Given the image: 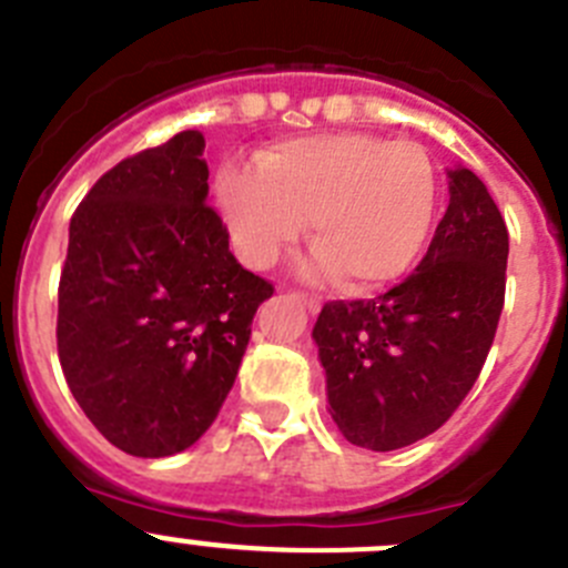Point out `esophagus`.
I'll return each instance as SVG.
<instances>
[{
    "label": "esophagus",
    "mask_w": 568,
    "mask_h": 568,
    "mask_svg": "<svg viewBox=\"0 0 568 568\" xmlns=\"http://www.w3.org/2000/svg\"><path fill=\"white\" fill-rule=\"evenodd\" d=\"M294 296H296V300H300L302 305H305L311 313H316L318 307H322V300H318L316 294H307V291H294Z\"/></svg>",
    "instance_id": "obj_1"
}]
</instances>
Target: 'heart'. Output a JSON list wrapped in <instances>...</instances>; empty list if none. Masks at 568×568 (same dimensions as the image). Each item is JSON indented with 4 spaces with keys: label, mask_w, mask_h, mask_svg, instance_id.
Wrapping results in <instances>:
<instances>
[{
    "label": "heart",
    "mask_w": 568,
    "mask_h": 568,
    "mask_svg": "<svg viewBox=\"0 0 568 568\" xmlns=\"http://www.w3.org/2000/svg\"><path fill=\"white\" fill-rule=\"evenodd\" d=\"M241 255L266 266L311 222L313 268L346 288L394 280L422 250L436 211V169L413 141L327 132L257 155V174L219 183Z\"/></svg>",
    "instance_id": "1"
}]
</instances>
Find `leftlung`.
Segmentation results:
<instances>
[{
	"mask_svg": "<svg viewBox=\"0 0 568 568\" xmlns=\"http://www.w3.org/2000/svg\"><path fill=\"white\" fill-rule=\"evenodd\" d=\"M508 227L469 169L449 172V207L427 255L374 300H335L313 327L329 416L344 438L390 453L436 433L477 383L505 305Z\"/></svg>",
	"mask_w": 568,
	"mask_h": 568,
	"instance_id": "1",
	"label": "left lung"
}]
</instances>
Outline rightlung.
<instances>
[{
    "label": "right lung",
    "instance_id": "1",
    "mask_svg": "<svg viewBox=\"0 0 568 568\" xmlns=\"http://www.w3.org/2000/svg\"><path fill=\"white\" fill-rule=\"evenodd\" d=\"M205 138L115 163L69 224L58 357L91 424L121 453L166 458L222 410L274 285L230 252L207 205Z\"/></svg>",
    "mask_w": 568,
    "mask_h": 568
}]
</instances>
